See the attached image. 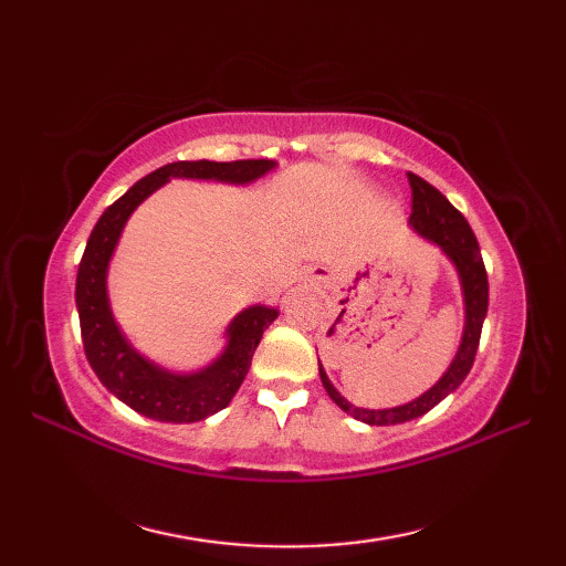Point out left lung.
<instances>
[{"label": "left lung", "mask_w": 566, "mask_h": 566, "mask_svg": "<svg viewBox=\"0 0 566 566\" xmlns=\"http://www.w3.org/2000/svg\"><path fill=\"white\" fill-rule=\"evenodd\" d=\"M408 182H411V191H413L411 219H408V223H411V228L418 235H423L430 240V243L440 245L444 255L452 260L457 274H460L462 296H464V333H462L460 350H457L452 365L426 394H420L418 399L408 401L403 406L381 408V411H375V408H357L350 401H345L340 391L331 384L326 369H323V365L318 363V375L331 399L338 403L345 413L363 420L367 426L406 423V420H413L418 416L428 413L430 408H436L444 399V396L460 387L464 377L469 375V369L474 365L479 338H482V326L489 308L486 268H484L482 252H479L476 235L472 228H469L467 219L452 207L448 199H444L442 191L428 185L423 177L408 172Z\"/></svg>", "instance_id": "1"}]
</instances>
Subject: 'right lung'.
Returning <instances> with one entry per match:
<instances>
[{
  "label": "right lung",
  "mask_w": 566,
  "mask_h": 566,
  "mask_svg": "<svg viewBox=\"0 0 566 566\" xmlns=\"http://www.w3.org/2000/svg\"><path fill=\"white\" fill-rule=\"evenodd\" d=\"M274 160L170 163L138 179L122 199H116L102 213V219L94 226L80 260L75 284L84 355H87L90 367L104 387L140 416L165 420V423H197V420L209 418L226 408L248 375L250 359L258 350L264 328L280 316V311L260 304L240 311L226 331L228 345L223 355L209 367L191 371V375H177V371L150 363L116 326L109 294H106V270H109V260L128 216L155 189L170 182V177L250 185L274 170Z\"/></svg>",
  "instance_id": "obj_1"
}]
</instances>
